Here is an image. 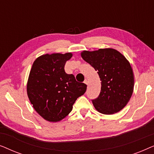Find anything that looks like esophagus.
Listing matches in <instances>:
<instances>
[{
    "label": "esophagus",
    "instance_id": "obj_1",
    "mask_svg": "<svg viewBox=\"0 0 154 154\" xmlns=\"http://www.w3.org/2000/svg\"><path fill=\"white\" fill-rule=\"evenodd\" d=\"M84 83L86 84V85H88V81L87 79H85V81H84Z\"/></svg>",
    "mask_w": 154,
    "mask_h": 154
}]
</instances>
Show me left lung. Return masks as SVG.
<instances>
[{
	"label": "left lung",
	"instance_id": "left-lung-1",
	"mask_svg": "<svg viewBox=\"0 0 154 154\" xmlns=\"http://www.w3.org/2000/svg\"><path fill=\"white\" fill-rule=\"evenodd\" d=\"M81 55L97 71L102 81L100 95L92 100L96 110L106 115L122 110L134 90V73L129 61L113 48L84 50Z\"/></svg>",
	"mask_w": 154,
	"mask_h": 154
}]
</instances>
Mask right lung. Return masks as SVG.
<instances>
[{
  "instance_id": "1",
  "label": "right lung",
  "mask_w": 154,
  "mask_h": 154,
  "mask_svg": "<svg viewBox=\"0 0 154 154\" xmlns=\"http://www.w3.org/2000/svg\"><path fill=\"white\" fill-rule=\"evenodd\" d=\"M72 56L71 52L43 54L31 69L27 95L35 111L47 121L64 119L87 89L85 83H79L73 74L65 72L64 65Z\"/></svg>"
}]
</instances>
